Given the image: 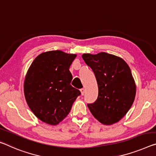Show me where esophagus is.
I'll list each match as a JSON object with an SVG mask.
<instances>
[{
	"mask_svg": "<svg viewBox=\"0 0 156 156\" xmlns=\"http://www.w3.org/2000/svg\"><path fill=\"white\" fill-rule=\"evenodd\" d=\"M80 92H81V94L82 95H84V94H85V88H82L80 90Z\"/></svg>",
	"mask_w": 156,
	"mask_h": 156,
	"instance_id": "obj_1",
	"label": "esophagus"
}]
</instances>
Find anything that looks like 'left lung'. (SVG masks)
I'll list each match as a JSON object with an SVG mask.
<instances>
[{
  "instance_id": "8db88e82",
  "label": "left lung",
  "mask_w": 156,
  "mask_h": 156,
  "mask_svg": "<svg viewBox=\"0 0 156 156\" xmlns=\"http://www.w3.org/2000/svg\"><path fill=\"white\" fill-rule=\"evenodd\" d=\"M82 58L95 74L98 83L97 100L87 106L103 124L118 122L134 102L136 85L128 64L122 58L105 52L84 53Z\"/></svg>"
}]
</instances>
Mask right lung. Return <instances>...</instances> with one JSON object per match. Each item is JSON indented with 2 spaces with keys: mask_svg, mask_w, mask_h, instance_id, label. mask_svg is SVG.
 <instances>
[{
  "mask_svg": "<svg viewBox=\"0 0 156 156\" xmlns=\"http://www.w3.org/2000/svg\"><path fill=\"white\" fill-rule=\"evenodd\" d=\"M76 56L59 50L44 52L27 71L23 84L26 102L34 115L49 125L61 122L80 94L71 85L69 67Z\"/></svg>",
  "mask_w": 156,
  "mask_h": 156,
  "instance_id": "right-lung-1",
  "label": "right lung"
}]
</instances>
